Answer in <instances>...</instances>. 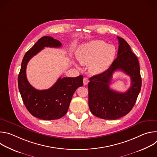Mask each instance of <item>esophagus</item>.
Wrapping results in <instances>:
<instances>
[{
  "label": "esophagus",
  "instance_id": "1",
  "mask_svg": "<svg viewBox=\"0 0 157 157\" xmlns=\"http://www.w3.org/2000/svg\"><path fill=\"white\" fill-rule=\"evenodd\" d=\"M89 82V79L87 78H84L83 79V83L84 85L87 84V83Z\"/></svg>",
  "mask_w": 157,
  "mask_h": 157
}]
</instances>
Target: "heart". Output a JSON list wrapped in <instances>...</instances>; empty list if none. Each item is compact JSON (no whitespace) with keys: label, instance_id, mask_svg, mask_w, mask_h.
Wrapping results in <instances>:
<instances>
[{"label":"heart","instance_id":"1","mask_svg":"<svg viewBox=\"0 0 157 157\" xmlns=\"http://www.w3.org/2000/svg\"><path fill=\"white\" fill-rule=\"evenodd\" d=\"M116 48L102 40H93L80 47L77 57L83 64H89V70L94 75L105 71L113 63Z\"/></svg>","mask_w":157,"mask_h":157}]
</instances>
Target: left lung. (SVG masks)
Returning a JSON list of instances; mask_svg holds the SVG:
<instances>
[{
	"label": "left lung",
	"instance_id": "8db88e82",
	"mask_svg": "<svg viewBox=\"0 0 157 157\" xmlns=\"http://www.w3.org/2000/svg\"><path fill=\"white\" fill-rule=\"evenodd\" d=\"M117 38V58L107 70L89 79L87 86L91 113L107 120H116L127 114L135 105L142 86L137 57L124 39L119 36ZM118 70L124 72L131 79V86L125 93L115 92L109 86L113 73Z\"/></svg>",
	"mask_w": 157,
	"mask_h": 157
}]
</instances>
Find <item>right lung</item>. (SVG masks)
<instances>
[{
    "mask_svg": "<svg viewBox=\"0 0 157 157\" xmlns=\"http://www.w3.org/2000/svg\"><path fill=\"white\" fill-rule=\"evenodd\" d=\"M61 45L59 41L53 37L43 36L25 53L21 62L18 77L19 91L29 113L40 119L55 120L64 116L75 91L83 86L82 75L76 78H59L52 87L46 90H38L29 82L26 68L29 60L44 47L59 48Z\"/></svg>",
    "mask_w": 157,
    "mask_h": 157,
    "instance_id": "obj_1",
    "label": "right lung"
}]
</instances>
